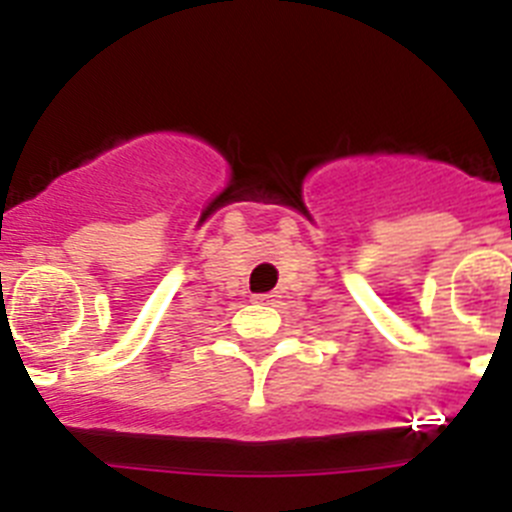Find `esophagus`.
<instances>
[{
  "mask_svg": "<svg viewBox=\"0 0 512 512\" xmlns=\"http://www.w3.org/2000/svg\"><path fill=\"white\" fill-rule=\"evenodd\" d=\"M274 297L277 295H253V300L261 302V305H271V302H274Z\"/></svg>",
  "mask_w": 512,
  "mask_h": 512,
  "instance_id": "obj_1",
  "label": "esophagus"
}]
</instances>
